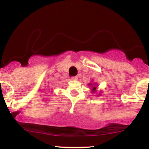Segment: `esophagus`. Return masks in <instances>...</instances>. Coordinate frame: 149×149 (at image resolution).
Returning <instances> with one entry per match:
<instances>
[{"label":"esophagus","mask_w":149,"mask_h":149,"mask_svg":"<svg viewBox=\"0 0 149 149\" xmlns=\"http://www.w3.org/2000/svg\"><path fill=\"white\" fill-rule=\"evenodd\" d=\"M71 79L74 80H78V76H73V77H72V78H71Z\"/></svg>","instance_id":"obj_1"}]
</instances>
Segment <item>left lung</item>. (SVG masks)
<instances>
[{"label": "left lung", "instance_id": "1", "mask_svg": "<svg viewBox=\"0 0 149 149\" xmlns=\"http://www.w3.org/2000/svg\"><path fill=\"white\" fill-rule=\"evenodd\" d=\"M89 86H92V83H89L88 84ZM94 86H92V93H95V92H96V88L97 87L95 86L96 85V83H94Z\"/></svg>", "mask_w": 149, "mask_h": 149}]
</instances>
